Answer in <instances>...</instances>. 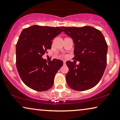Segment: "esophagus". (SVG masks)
<instances>
[{"label": "esophagus", "instance_id": "obj_1", "mask_svg": "<svg viewBox=\"0 0 120 120\" xmlns=\"http://www.w3.org/2000/svg\"><path fill=\"white\" fill-rule=\"evenodd\" d=\"M63 63H64V65L66 64V61H65V60H63Z\"/></svg>", "mask_w": 120, "mask_h": 120}]
</instances>
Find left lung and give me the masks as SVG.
<instances>
[{
  "label": "left lung",
  "instance_id": "8db88e82",
  "mask_svg": "<svg viewBox=\"0 0 120 120\" xmlns=\"http://www.w3.org/2000/svg\"><path fill=\"white\" fill-rule=\"evenodd\" d=\"M64 33L74 44V59L76 65L67 61L69 71L66 75L68 86L76 91L93 88L101 80L106 66L108 45L101 31L91 26L62 27Z\"/></svg>",
  "mask_w": 120,
  "mask_h": 120
}]
</instances>
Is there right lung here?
I'll list each match as a JSON object with an SVG mask.
<instances>
[{
    "mask_svg": "<svg viewBox=\"0 0 120 120\" xmlns=\"http://www.w3.org/2000/svg\"><path fill=\"white\" fill-rule=\"evenodd\" d=\"M63 32L60 27L32 26L24 29L16 44V67L26 86L37 91H45L53 85L62 60L53 59L46 63L42 55L51 49L52 40Z\"/></svg>",
    "mask_w": 120,
    "mask_h": 120,
    "instance_id": "right-lung-1",
    "label": "right lung"
}]
</instances>
